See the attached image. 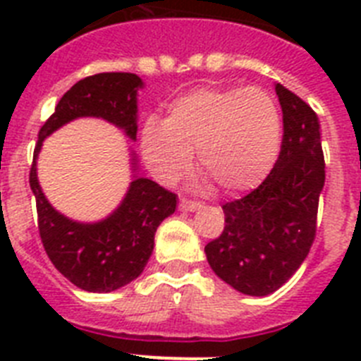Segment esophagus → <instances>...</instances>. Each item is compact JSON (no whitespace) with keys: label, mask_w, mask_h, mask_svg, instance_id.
Here are the masks:
<instances>
[{"label":"esophagus","mask_w":361,"mask_h":361,"mask_svg":"<svg viewBox=\"0 0 361 361\" xmlns=\"http://www.w3.org/2000/svg\"><path fill=\"white\" fill-rule=\"evenodd\" d=\"M178 208L183 209V212H195V209L200 208V202L191 199H180L178 200Z\"/></svg>","instance_id":"esophagus-1"}]
</instances>
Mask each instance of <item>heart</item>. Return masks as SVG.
<instances>
[{"mask_svg":"<svg viewBox=\"0 0 361 361\" xmlns=\"http://www.w3.org/2000/svg\"><path fill=\"white\" fill-rule=\"evenodd\" d=\"M282 119L275 101L255 88H199L175 99L164 121L148 119L141 135L146 164L175 183L197 164L226 193L258 186L275 166Z\"/></svg>","mask_w":361,"mask_h":361,"instance_id":"b5f03b06","label":"heart"}]
</instances>
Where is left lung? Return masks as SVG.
Returning a JSON list of instances; mask_svg holds the SVG:
<instances>
[{
    "instance_id": "8db88e82",
    "label": "left lung",
    "mask_w": 361,
    "mask_h": 361,
    "mask_svg": "<svg viewBox=\"0 0 361 361\" xmlns=\"http://www.w3.org/2000/svg\"><path fill=\"white\" fill-rule=\"evenodd\" d=\"M275 90L283 114L279 159L260 186L222 206L224 231L204 247L216 275L251 296L276 291L302 266L325 183L317 114L280 82Z\"/></svg>"
}]
</instances>
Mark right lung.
<instances>
[{
    "label": "right lung",
    "mask_w": 361,
    "mask_h": 361,
    "mask_svg": "<svg viewBox=\"0 0 361 361\" xmlns=\"http://www.w3.org/2000/svg\"><path fill=\"white\" fill-rule=\"evenodd\" d=\"M139 75L103 72L70 88L37 133L30 188L36 197L37 229L50 262L73 286L90 293H110L141 275L153 251L159 224L177 208V195L149 178H135L123 204L97 224H79L57 213L41 191L36 157L43 139L75 117H103L135 141ZM135 161V159H133Z\"/></svg>",
    "instance_id": "obj_1"
}]
</instances>
